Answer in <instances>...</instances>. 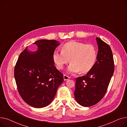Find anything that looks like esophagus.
Returning <instances> with one entry per match:
<instances>
[{"label":"esophagus","instance_id":"1","mask_svg":"<svg viewBox=\"0 0 127 127\" xmlns=\"http://www.w3.org/2000/svg\"><path fill=\"white\" fill-rule=\"evenodd\" d=\"M69 78H70V77H69L67 75H64V80L65 81L69 79Z\"/></svg>","mask_w":127,"mask_h":127}]
</instances>
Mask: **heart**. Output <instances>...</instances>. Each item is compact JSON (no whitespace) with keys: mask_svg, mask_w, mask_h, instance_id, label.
Masks as SVG:
<instances>
[{"mask_svg":"<svg viewBox=\"0 0 127 127\" xmlns=\"http://www.w3.org/2000/svg\"><path fill=\"white\" fill-rule=\"evenodd\" d=\"M97 58V50L92 44L71 41L64 44L61 51L56 50L52 59L56 67L62 69L65 64L71 62L67 70L70 73H85L89 71L95 64Z\"/></svg>","mask_w":127,"mask_h":127,"instance_id":"1","label":"heart"}]
</instances>
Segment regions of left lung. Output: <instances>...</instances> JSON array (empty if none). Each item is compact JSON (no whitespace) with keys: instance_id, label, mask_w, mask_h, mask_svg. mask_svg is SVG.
Instances as JSON below:
<instances>
[{"instance_id":"obj_1","label":"left lung","mask_w":127,"mask_h":127,"mask_svg":"<svg viewBox=\"0 0 127 127\" xmlns=\"http://www.w3.org/2000/svg\"><path fill=\"white\" fill-rule=\"evenodd\" d=\"M97 61L85 75L76 78L75 98L83 106H93L103 98L114 71V63L110 46L96 37Z\"/></svg>"}]
</instances>
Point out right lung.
Wrapping results in <instances>:
<instances>
[{"instance_id":"right-lung-1","label":"right lung","mask_w":127,"mask_h":127,"mask_svg":"<svg viewBox=\"0 0 127 127\" xmlns=\"http://www.w3.org/2000/svg\"><path fill=\"white\" fill-rule=\"evenodd\" d=\"M34 44L37 49L28 46L21 52L14 68L17 90L24 101L36 108L49 105L59 86L64 81L63 75L55 67L52 55L60 45L55 39H39Z\"/></svg>"}]
</instances>
